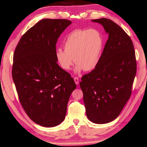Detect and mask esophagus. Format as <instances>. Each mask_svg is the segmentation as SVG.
<instances>
[{"mask_svg": "<svg viewBox=\"0 0 147 147\" xmlns=\"http://www.w3.org/2000/svg\"><path fill=\"white\" fill-rule=\"evenodd\" d=\"M74 82H75V84L76 85H78V83H79V78H78V77H74Z\"/></svg>", "mask_w": 147, "mask_h": 147, "instance_id": "1", "label": "esophagus"}]
</instances>
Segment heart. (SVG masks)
Here are the masks:
<instances>
[{
    "label": "heart",
    "mask_w": 147,
    "mask_h": 147,
    "mask_svg": "<svg viewBox=\"0 0 147 147\" xmlns=\"http://www.w3.org/2000/svg\"><path fill=\"white\" fill-rule=\"evenodd\" d=\"M103 47L102 34L96 29H76L69 33L63 43L64 51L57 50L55 57L60 67L71 69L74 63L75 71H90L99 63Z\"/></svg>",
    "instance_id": "1"
}]
</instances>
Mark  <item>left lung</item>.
<instances>
[{"instance_id":"1","label":"left lung","mask_w":147,"mask_h":147,"mask_svg":"<svg viewBox=\"0 0 147 147\" xmlns=\"http://www.w3.org/2000/svg\"><path fill=\"white\" fill-rule=\"evenodd\" d=\"M92 20L103 26L109 38L99 63L80 85L88 119L103 124L119 115L131 96L136 59L131 38L119 26L105 18Z\"/></svg>"}]
</instances>
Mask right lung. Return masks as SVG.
<instances>
[{
  "mask_svg": "<svg viewBox=\"0 0 147 147\" xmlns=\"http://www.w3.org/2000/svg\"><path fill=\"white\" fill-rule=\"evenodd\" d=\"M71 22L41 20L21 37L13 55L12 77L21 105L32 121L45 127L60 124L76 85L57 63L56 44Z\"/></svg>",
  "mask_w": 147,
  "mask_h": 147,
  "instance_id": "obj_1",
  "label": "right lung"
}]
</instances>
